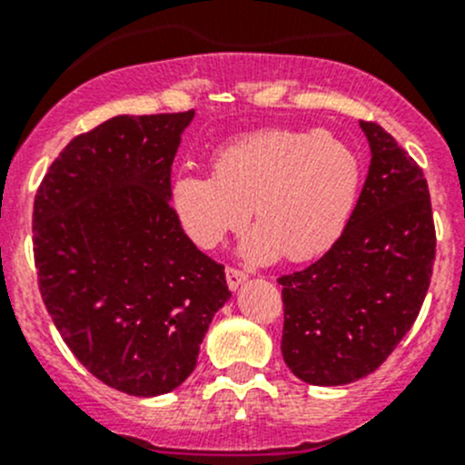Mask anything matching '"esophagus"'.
Wrapping results in <instances>:
<instances>
[{
    "label": "esophagus",
    "mask_w": 465,
    "mask_h": 465,
    "mask_svg": "<svg viewBox=\"0 0 465 465\" xmlns=\"http://www.w3.org/2000/svg\"><path fill=\"white\" fill-rule=\"evenodd\" d=\"M224 274H227V285L232 290H236L238 285L247 279V272L238 270V267H227V270H224Z\"/></svg>",
    "instance_id": "esophagus-1"
}]
</instances>
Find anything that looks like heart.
<instances>
[{
  "mask_svg": "<svg viewBox=\"0 0 465 465\" xmlns=\"http://www.w3.org/2000/svg\"><path fill=\"white\" fill-rule=\"evenodd\" d=\"M360 159L326 130L267 128L223 145L213 173H182L171 203L195 245L211 250L250 218L242 254L308 261L323 254L349 224L360 193Z\"/></svg>",
  "mask_w": 465,
  "mask_h": 465,
  "instance_id": "1",
  "label": "heart"
}]
</instances>
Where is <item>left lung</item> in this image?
Returning a JSON list of instances; mask_svg holds the SVG:
<instances>
[{
    "mask_svg": "<svg viewBox=\"0 0 465 465\" xmlns=\"http://www.w3.org/2000/svg\"><path fill=\"white\" fill-rule=\"evenodd\" d=\"M371 166L331 250L279 276L281 353L303 382L332 387L373 373L419 317L436 256L423 168L373 121H360Z\"/></svg>",
    "mask_w": 465,
    "mask_h": 465,
    "instance_id": "8db88e82",
    "label": "left lung"
}]
</instances>
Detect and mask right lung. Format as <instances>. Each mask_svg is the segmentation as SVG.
Masks as SVG:
<instances>
[{"mask_svg": "<svg viewBox=\"0 0 465 465\" xmlns=\"http://www.w3.org/2000/svg\"><path fill=\"white\" fill-rule=\"evenodd\" d=\"M195 112L114 116L54 159L33 203L46 312L78 362L130 396L180 387L232 297L224 265L171 206V166Z\"/></svg>", "mask_w": 465, "mask_h": 465, "instance_id": "obj_1", "label": "right lung"}]
</instances>
